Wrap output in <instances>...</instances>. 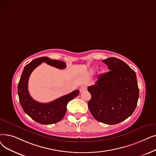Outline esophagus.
I'll use <instances>...</instances> for the list:
<instances>
[{"instance_id":"esophagus-1","label":"esophagus","mask_w":156,"mask_h":156,"mask_svg":"<svg viewBox=\"0 0 156 156\" xmlns=\"http://www.w3.org/2000/svg\"><path fill=\"white\" fill-rule=\"evenodd\" d=\"M87 90V87H86L85 86L81 87L80 89V91L81 92H83V91H85V90Z\"/></svg>"}]
</instances>
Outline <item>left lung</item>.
Listing matches in <instances>:
<instances>
[{
  "instance_id": "1",
  "label": "left lung",
  "mask_w": 156,
  "mask_h": 156,
  "mask_svg": "<svg viewBox=\"0 0 156 156\" xmlns=\"http://www.w3.org/2000/svg\"><path fill=\"white\" fill-rule=\"evenodd\" d=\"M102 62L110 71L100 74L95 83L88 87L91 94L88 106L100 122L117 124L130 117L136 107L139 98L136 74L117 58H108Z\"/></svg>"
}]
</instances>
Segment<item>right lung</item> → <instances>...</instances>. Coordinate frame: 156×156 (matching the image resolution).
I'll use <instances>...</instances> for the list:
<instances>
[{
  "instance_id": "1",
  "label": "right lung",
  "mask_w": 156,
  "mask_h": 156,
  "mask_svg": "<svg viewBox=\"0 0 156 156\" xmlns=\"http://www.w3.org/2000/svg\"><path fill=\"white\" fill-rule=\"evenodd\" d=\"M42 62H46L60 69L66 67L64 62L52 60L46 57L33 60L24 67L18 85V94L20 105L25 113L37 123L48 125L57 123L63 119L67 110V103L78 96L80 91L78 90L73 91L48 103H39L33 99L28 90L29 78L33 70Z\"/></svg>"
}]
</instances>
